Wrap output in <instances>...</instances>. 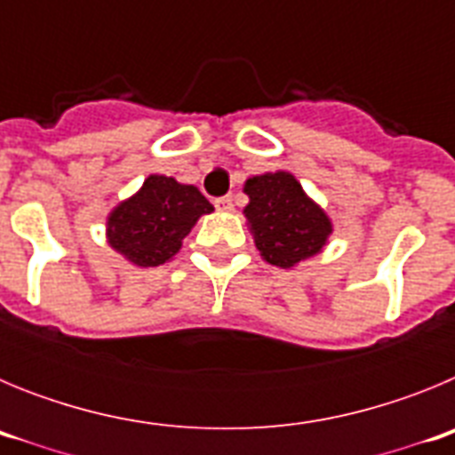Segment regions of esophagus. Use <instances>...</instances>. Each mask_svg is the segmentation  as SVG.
<instances>
[{
  "label": "esophagus",
  "mask_w": 455,
  "mask_h": 455,
  "mask_svg": "<svg viewBox=\"0 0 455 455\" xmlns=\"http://www.w3.org/2000/svg\"><path fill=\"white\" fill-rule=\"evenodd\" d=\"M214 207L219 209V212H232V209H235V204H232V196H220V198H216Z\"/></svg>",
  "instance_id": "esophagus-1"
}]
</instances>
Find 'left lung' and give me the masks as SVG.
<instances>
[{
	"label": "left lung",
	"mask_w": 455,
	"mask_h": 455,
	"mask_svg": "<svg viewBox=\"0 0 455 455\" xmlns=\"http://www.w3.org/2000/svg\"><path fill=\"white\" fill-rule=\"evenodd\" d=\"M243 191L251 198L243 214L268 264L289 268L323 248L332 232L331 220L305 196L293 175L267 172L248 180Z\"/></svg>",
	"instance_id": "obj_1"
}]
</instances>
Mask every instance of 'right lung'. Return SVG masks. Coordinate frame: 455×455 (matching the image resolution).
Listing matches in <instances>:
<instances>
[{
	"label": "right lung",
	"mask_w": 455,
	"mask_h": 455,
	"mask_svg": "<svg viewBox=\"0 0 455 455\" xmlns=\"http://www.w3.org/2000/svg\"><path fill=\"white\" fill-rule=\"evenodd\" d=\"M209 212L214 207L196 187L150 175L134 198L108 216V243L139 267H159L180 251L193 223Z\"/></svg>",
	"instance_id": "add662e5"
}]
</instances>
